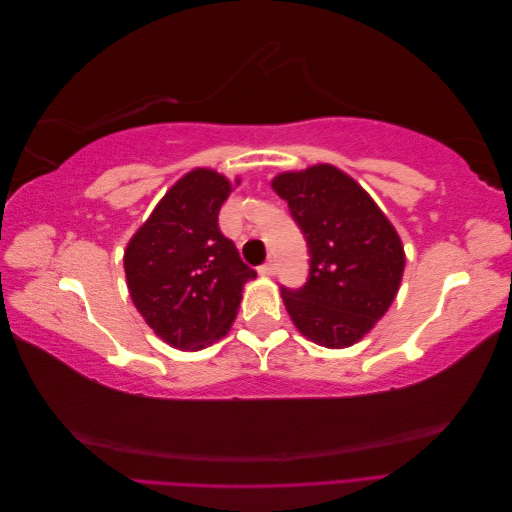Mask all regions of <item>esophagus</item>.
<instances>
[{
	"label": "esophagus",
	"instance_id": "34e87169",
	"mask_svg": "<svg viewBox=\"0 0 512 512\" xmlns=\"http://www.w3.org/2000/svg\"><path fill=\"white\" fill-rule=\"evenodd\" d=\"M258 273L260 275H265V277H273L275 273H277V267H275V262H265V265H262L260 269H258Z\"/></svg>",
	"mask_w": 512,
	"mask_h": 512
}]
</instances>
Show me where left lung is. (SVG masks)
Returning a JSON list of instances; mask_svg holds the SVG:
<instances>
[{"label": "left lung", "instance_id": "8db88e82", "mask_svg": "<svg viewBox=\"0 0 512 512\" xmlns=\"http://www.w3.org/2000/svg\"><path fill=\"white\" fill-rule=\"evenodd\" d=\"M288 203L309 250L301 288H282L288 314L307 339L348 348L391 307L406 267L389 218L350 175L316 164L271 181Z\"/></svg>", "mask_w": 512, "mask_h": 512}]
</instances>
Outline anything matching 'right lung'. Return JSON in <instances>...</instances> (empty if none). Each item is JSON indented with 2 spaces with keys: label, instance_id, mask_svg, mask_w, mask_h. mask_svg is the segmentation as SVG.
Returning a JSON list of instances; mask_svg holds the SVG:
<instances>
[{
  "label": "right lung",
  "instance_id": "obj_1",
  "mask_svg": "<svg viewBox=\"0 0 512 512\" xmlns=\"http://www.w3.org/2000/svg\"><path fill=\"white\" fill-rule=\"evenodd\" d=\"M230 192L232 183L215 170H190L123 254L138 314L173 348L200 350L222 339L237 316L243 284L256 277L218 226Z\"/></svg>",
  "mask_w": 512,
  "mask_h": 512
}]
</instances>
